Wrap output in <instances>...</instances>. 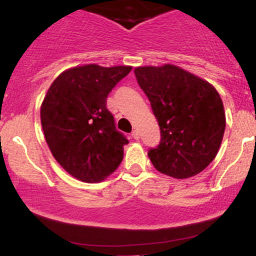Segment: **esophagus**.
<instances>
[{"mask_svg":"<svg viewBox=\"0 0 256 256\" xmlns=\"http://www.w3.org/2000/svg\"><path fill=\"white\" fill-rule=\"evenodd\" d=\"M131 136H132V138L140 140V132L137 130H134L132 132H131Z\"/></svg>","mask_w":256,"mask_h":256,"instance_id":"esophagus-1","label":"esophagus"}]
</instances>
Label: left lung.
<instances>
[{"label": "left lung", "instance_id": "1", "mask_svg": "<svg viewBox=\"0 0 256 256\" xmlns=\"http://www.w3.org/2000/svg\"><path fill=\"white\" fill-rule=\"evenodd\" d=\"M160 128V142L148 157L160 173L176 179L202 172L216 157L226 128L222 99L200 77L174 66L137 67Z\"/></svg>", "mask_w": 256, "mask_h": 256}]
</instances>
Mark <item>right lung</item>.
<instances>
[{"instance_id":"obj_1","label":"right lung","mask_w":256,"mask_h":256,"mask_svg":"<svg viewBox=\"0 0 256 256\" xmlns=\"http://www.w3.org/2000/svg\"><path fill=\"white\" fill-rule=\"evenodd\" d=\"M131 70L86 64L50 86L40 109L42 131L55 160L76 179L100 182L122 160L128 140L115 128L106 98Z\"/></svg>"}]
</instances>
